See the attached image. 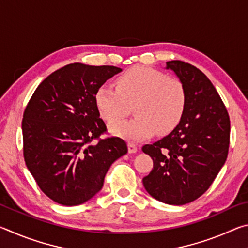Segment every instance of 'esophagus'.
<instances>
[{"label":"esophagus","instance_id":"1","mask_svg":"<svg viewBox=\"0 0 248 248\" xmlns=\"http://www.w3.org/2000/svg\"><path fill=\"white\" fill-rule=\"evenodd\" d=\"M138 151V146L133 143H128V152L129 153H136Z\"/></svg>","mask_w":248,"mask_h":248}]
</instances>
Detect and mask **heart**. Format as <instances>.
Listing matches in <instances>:
<instances>
[{
  "label": "heart",
  "instance_id": "obj_1",
  "mask_svg": "<svg viewBox=\"0 0 248 248\" xmlns=\"http://www.w3.org/2000/svg\"><path fill=\"white\" fill-rule=\"evenodd\" d=\"M117 90L105 83L95 94V104L107 123L127 117L133 105V119L110 125L112 133L130 140L148 138L156 131L167 134L177 127L186 107V90L178 78H167L149 66H134L117 78Z\"/></svg>",
  "mask_w": 248,
  "mask_h": 248
}]
</instances>
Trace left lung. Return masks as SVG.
<instances>
[{
  "label": "left lung",
  "instance_id": "obj_1",
  "mask_svg": "<svg viewBox=\"0 0 248 248\" xmlns=\"http://www.w3.org/2000/svg\"><path fill=\"white\" fill-rule=\"evenodd\" d=\"M186 90L184 116L169 136L145 144L153 159L143 186L158 201L180 205L203 195L228 157L230 118L216 87L199 69L184 61L166 62Z\"/></svg>",
  "mask_w": 248,
  "mask_h": 248
}]
</instances>
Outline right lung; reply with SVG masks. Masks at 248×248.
Wrapping results in <instances>:
<instances>
[{
  "label": "right lung",
  "mask_w": 248,
  "mask_h": 248,
  "mask_svg": "<svg viewBox=\"0 0 248 248\" xmlns=\"http://www.w3.org/2000/svg\"><path fill=\"white\" fill-rule=\"evenodd\" d=\"M121 71L68 64L46 78L27 104L25 163L44 194L58 203L78 205L93 198L110 165L128 152L120 138L99 139L107 128L95 104L98 87Z\"/></svg>",
  "instance_id": "add662e5"
}]
</instances>
